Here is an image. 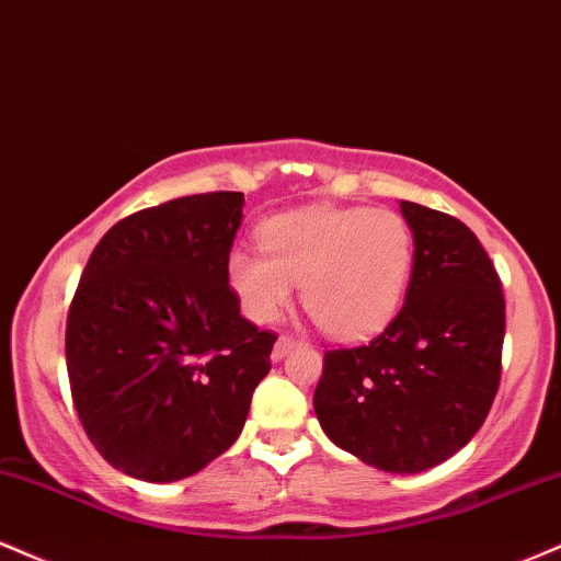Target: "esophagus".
<instances>
[{
	"label": "esophagus",
	"instance_id": "1",
	"mask_svg": "<svg viewBox=\"0 0 561 561\" xmlns=\"http://www.w3.org/2000/svg\"><path fill=\"white\" fill-rule=\"evenodd\" d=\"M299 344V341L294 339V335H280L278 341H275V348H273V359L275 362H280L283 357H286L288 352H291V348Z\"/></svg>",
	"mask_w": 561,
	"mask_h": 561
}]
</instances>
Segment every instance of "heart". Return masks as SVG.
<instances>
[{"instance_id":"obj_1","label":"heart","mask_w":561,"mask_h":561,"mask_svg":"<svg viewBox=\"0 0 561 561\" xmlns=\"http://www.w3.org/2000/svg\"><path fill=\"white\" fill-rule=\"evenodd\" d=\"M260 243L228 256V283L254 322L278 318L301 283L307 312L322 331L359 341L383 331L410 286L412 230L391 209H294L262 222Z\"/></svg>"}]
</instances>
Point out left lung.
Wrapping results in <instances>:
<instances>
[{"mask_svg": "<svg viewBox=\"0 0 561 561\" xmlns=\"http://www.w3.org/2000/svg\"><path fill=\"white\" fill-rule=\"evenodd\" d=\"M414 265L407 301L370 344L331 348L314 414L339 449L386 472H423L489 417L502 380L504 294L457 217L401 202Z\"/></svg>", "mask_w": 561, "mask_h": 561, "instance_id": "left-lung-1", "label": "left lung"}]
</instances>
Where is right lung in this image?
Here are the masks:
<instances>
[{
	"mask_svg": "<svg viewBox=\"0 0 561 561\" xmlns=\"http://www.w3.org/2000/svg\"><path fill=\"white\" fill-rule=\"evenodd\" d=\"M243 194L181 196L115 222L68 312L85 436L115 470L173 483L228 451L278 335L241 318L228 256Z\"/></svg>",
	"mask_w": 561,
	"mask_h": 561,
	"instance_id": "right-lung-1",
	"label": "right lung"
}]
</instances>
